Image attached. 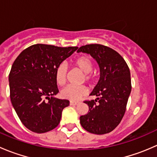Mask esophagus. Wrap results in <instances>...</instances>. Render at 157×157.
<instances>
[{
	"mask_svg": "<svg viewBox=\"0 0 157 157\" xmlns=\"http://www.w3.org/2000/svg\"><path fill=\"white\" fill-rule=\"evenodd\" d=\"M80 102H77V101H70V105H78Z\"/></svg>",
	"mask_w": 157,
	"mask_h": 157,
	"instance_id": "esophagus-1",
	"label": "esophagus"
}]
</instances>
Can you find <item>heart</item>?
Listing matches in <instances>:
<instances>
[{"mask_svg":"<svg viewBox=\"0 0 157 157\" xmlns=\"http://www.w3.org/2000/svg\"><path fill=\"white\" fill-rule=\"evenodd\" d=\"M73 64L83 73V82L88 84H93L95 81V75L91 72L93 67V63L90 58L86 55L77 57L74 60ZM67 75V66L64 63H61L57 67L55 73V79L57 84L63 86L65 83ZM88 90L85 86H73L68 85L61 92V95L64 99L70 100H77L82 96L87 94Z\"/></svg>","mask_w":157,"mask_h":157,"instance_id":"b5f03b06","label":"heart"}]
</instances>
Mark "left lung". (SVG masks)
Instances as JSON below:
<instances>
[{"mask_svg":"<svg viewBox=\"0 0 157 157\" xmlns=\"http://www.w3.org/2000/svg\"><path fill=\"white\" fill-rule=\"evenodd\" d=\"M81 52L90 54L96 60L100 68V78L90 94L97 98L84 101L89 112L80 117V122L92 134H107L119 124L125 113L131 91L129 67L116 51L105 45H83L77 50Z\"/></svg>","mask_w":157,"mask_h":157,"instance_id":"left-lung-1","label":"left lung"}]
</instances>
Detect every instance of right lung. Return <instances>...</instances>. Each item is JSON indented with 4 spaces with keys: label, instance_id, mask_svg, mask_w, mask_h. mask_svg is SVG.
<instances>
[{
    "label": "right lung",
    "instance_id": "add662e5",
    "mask_svg": "<svg viewBox=\"0 0 157 157\" xmlns=\"http://www.w3.org/2000/svg\"><path fill=\"white\" fill-rule=\"evenodd\" d=\"M77 48L36 44L14 61L9 74L10 100L21 122L30 131L48 132L60 123L63 109L70 102L53 97L58 93L55 70Z\"/></svg>",
    "mask_w": 157,
    "mask_h": 157
}]
</instances>
